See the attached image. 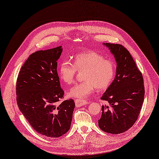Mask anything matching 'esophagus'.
Returning a JSON list of instances; mask_svg holds the SVG:
<instances>
[{
  "mask_svg": "<svg viewBox=\"0 0 159 159\" xmlns=\"http://www.w3.org/2000/svg\"><path fill=\"white\" fill-rule=\"evenodd\" d=\"M89 103L88 102L84 101V100H82V99H76L75 100V105L76 107H80L83 106V105Z\"/></svg>",
  "mask_w": 159,
  "mask_h": 159,
  "instance_id": "obj_1",
  "label": "esophagus"
}]
</instances>
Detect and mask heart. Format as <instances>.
Listing matches in <instances>:
<instances>
[{
    "label": "heart",
    "instance_id": "1",
    "mask_svg": "<svg viewBox=\"0 0 159 159\" xmlns=\"http://www.w3.org/2000/svg\"><path fill=\"white\" fill-rule=\"evenodd\" d=\"M83 71V82L75 84L67 94L70 98L85 99L96 89L103 90L110 85L115 75L113 62L95 51H86L74 57L73 63L67 60L59 67L60 79L67 84L74 83L76 72Z\"/></svg>",
    "mask_w": 159,
    "mask_h": 159
}]
</instances>
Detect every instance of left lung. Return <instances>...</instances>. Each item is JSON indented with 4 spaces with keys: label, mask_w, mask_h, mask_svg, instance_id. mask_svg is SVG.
Masks as SVG:
<instances>
[{
    "label": "left lung",
    "mask_w": 159,
    "mask_h": 159,
    "mask_svg": "<svg viewBox=\"0 0 159 159\" xmlns=\"http://www.w3.org/2000/svg\"><path fill=\"white\" fill-rule=\"evenodd\" d=\"M103 44L113 55L116 69L115 79L101 98L109 105H102L98 126L105 132L118 134L130 128L138 118L144 100L143 79L124 46Z\"/></svg>",
    "instance_id": "obj_1"
}]
</instances>
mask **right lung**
<instances>
[{"mask_svg": "<svg viewBox=\"0 0 159 159\" xmlns=\"http://www.w3.org/2000/svg\"><path fill=\"white\" fill-rule=\"evenodd\" d=\"M62 46L33 53L23 65L17 80V103L34 130L47 137L58 138L70 128L75 104L63 98L57 73Z\"/></svg>", "mask_w": 159, "mask_h": 159, "instance_id": "right-lung-1", "label": "right lung"}]
</instances>
